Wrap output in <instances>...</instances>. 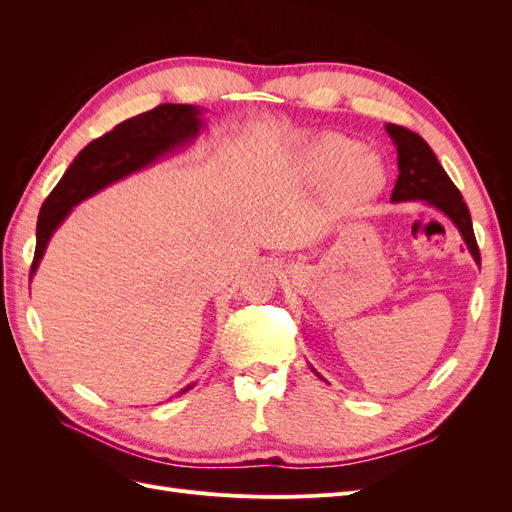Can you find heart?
I'll use <instances>...</instances> for the list:
<instances>
[{
	"label": "heart",
	"mask_w": 512,
	"mask_h": 512,
	"mask_svg": "<svg viewBox=\"0 0 512 512\" xmlns=\"http://www.w3.org/2000/svg\"><path fill=\"white\" fill-rule=\"evenodd\" d=\"M359 143L342 134H324L303 153L309 175L327 181L337 175L342 188L354 196L374 194L382 183V168L376 156L359 151Z\"/></svg>",
	"instance_id": "b5f03b06"
}]
</instances>
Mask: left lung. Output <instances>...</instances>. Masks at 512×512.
<instances>
[{
  "instance_id": "obj_1",
  "label": "left lung",
  "mask_w": 512,
  "mask_h": 512,
  "mask_svg": "<svg viewBox=\"0 0 512 512\" xmlns=\"http://www.w3.org/2000/svg\"><path fill=\"white\" fill-rule=\"evenodd\" d=\"M386 132L391 134L397 145L399 177L391 194L393 203H399V200H427L433 207H438L455 222L463 239H466L474 260L480 265V252L468 205L463 203L457 185L444 173L438 158L433 156L431 147L416 132L404 126L389 123Z\"/></svg>"
}]
</instances>
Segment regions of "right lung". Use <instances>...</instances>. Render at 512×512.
<instances>
[{
    "mask_svg": "<svg viewBox=\"0 0 512 512\" xmlns=\"http://www.w3.org/2000/svg\"><path fill=\"white\" fill-rule=\"evenodd\" d=\"M200 130L198 108L190 104H160L147 113L117 123V126L91 141L64 177L46 196L36 226V252L29 277L38 269L55 228L64 222L74 205L96 194L104 185L126 177L151 164L162 153L190 141Z\"/></svg>",
    "mask_w": 512,
    "mask_h": 512,
    "instance_id": "add662e5",
    "label": "right lung"
}]
</instances>
